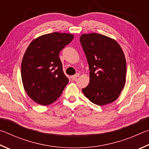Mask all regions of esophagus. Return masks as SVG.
I'll return each mask as SVG.
<instances>
[{
    "label": "esophagus",
    "instance_id": "34e87169",
    "mask_svg": "<svg viewBox=\"0 0 149 149\" xmlns=\"http://www.w3.org/2000/svg\"><path fill=\"white\" fill-rule=\"evenodd\" d=\"M79 76V74H76L75 75H72V76H71V78L72 79V80H74V81H75L76 80V79H77V77H78Z\"/></svg>",
    "mask_w": 149,
    "mask_h": 149
}]
</instances>
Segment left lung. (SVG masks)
I'll list each match as a JSON object with an SVG mask.
<instances>
[{
	"mask_svg": "<svg viewBox=\"0 0 149 149\" xmlns=\"http://www.w3.org/2000/svg\"><path fill=\"white\" fill-rule=\"evenodd\" d=\"M79 40L90 70V81L83 93L94 104H111L118 98L126 83L123 51L115 40L102 34H83Z\"/></svg>",
	"mask_w": 149,
	"mask_h": 149,
	"instance_id": "obj_1",
	"label": "left lung"
}]
</instances>
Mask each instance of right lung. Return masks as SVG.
Returning a JSON list of instances; mask_svg holds the SVG:
<instances>
[{"label": "right lung", "mask_w": 149, "mask_h": 149, "mask_svg": "<svg viewBox=\"0 0 149 149\" xmlns=\"http://www.w3.org/2000/svg\"><path fill=\"white\" fill-rule=\"evenodd\" d=\"M74 38L69 33L44 34L32 40L21 63V79L27 95L42 105L55 102L68 83L59 53Z\"/></svg>", "instance_id": "right-lung-1"}]
</instances>
